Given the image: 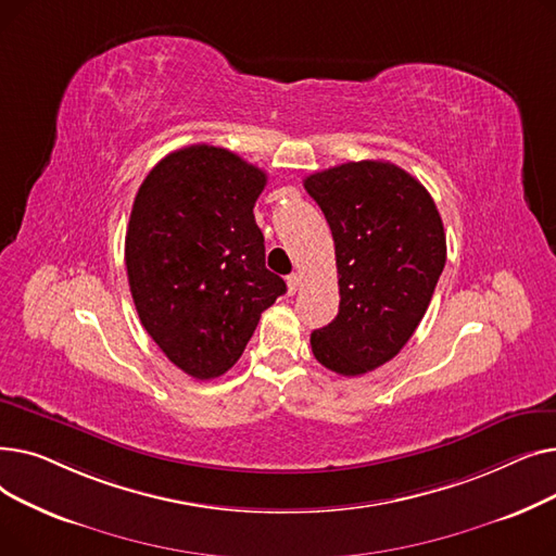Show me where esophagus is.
Returning <instances> with one entry per match:
<instances>
[{
    "label": "esophagus",
    "instance_id": "obj_1",
    "mask_svg": "<svg viewBox=\"0 0 556 556\" xmlns=\"http://www.w3.org/2000/svg\"><path fill=\"white\" fill-rule=\"evenodd\" d=\"M300 283H302V277H300L298 273H293V275H288V277H286V286H288V293H290V295H295V293H298Z\"/></svg>",
    "mask_w": 556,
    "mask_h": 556
}]
</instances>
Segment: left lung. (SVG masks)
Returning <instances> with one entry per match:
<instances>
[{
    "label": "left lung",
    "mask_w": 556,
    "mask_h": 556,
    "mask_svg": "<svg viewBox=\"0 0 556 556\" xmlns=\"http://www.w3.org/2000/svg\"><path fill=\"white\" fill-rule=\"evenodd\" d=\"M336 243L340 308L311 333L317 363L361 376L392 361L413 338L446 263V233L426 187L378 160L308 175Z\"/></svg>",
    "instance_id": "left-lung-1"
}]
</instances>
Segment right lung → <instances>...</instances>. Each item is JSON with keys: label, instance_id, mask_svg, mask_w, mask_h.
Segmentation results:
<instances>
[{"label": "right lung", "instance_id": "1", "mask_svg": "<svg viewBox=\"0 0 556 556\" xmlns=\"http://www.w3.org/2000/svg\"><path fill=\"white\" fill-rule=\"evenodd\" d=\"M268 175L218 146L160 160L126 231V268L143 329L185 374L210 381L243 354L261 313L286 293L266 268L254 202Z\"/></svg>", "mask_w": 556, "mask_h": 556}]
</instances>
